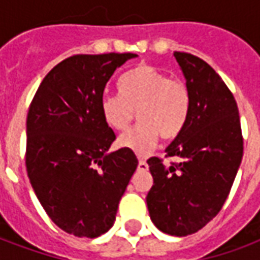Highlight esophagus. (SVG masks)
I'll list each match as a JSON object with an SVG mask.
<instances>
[{"label": "esophagus", "instance_id": "esophagus-1", "mask_svg": "<svg viewBox=\"0 0 260 260\" xmlns=\"http://www.w3.org/2000/svg\"><path fill=\"white\" fill-rule=\"evenodd\" d=\"M149 169V166H147L146 161H143V160H139V164H138V170L139 171H147Z\"/></svg>", "mask_w": 260, "mask_h": 260}]
</instances>
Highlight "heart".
Instances as JSON below:
<instances>
[{"label": "heart", "instance_id": "obj_1", "mask_svg": "<svg viewBox=\"0 0 260 260\" xmlns=\"http://www.w3.org/2000/svg\"><path fill=\"white\" fill-rule=\"evenodd\" d=\"M119 96L104 94L100 111L114 131H125L136 111L139 124L119 136L117 145L138 156L152 150L157 136L169 141L178 135L189 113V90L180 79L150 65H139L125 74L118 83Z\"/></svg>", "mask_w": 260, "mask_h": 260}]
</instances>
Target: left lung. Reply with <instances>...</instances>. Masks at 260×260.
I'll return each instance as SVG.
<instances>
[{
    "mask_svg": "<svg viewBox=\"0 0 260 260\" xmlns=\"http://www.w3.org/2000/svg\"><path fill=\"white\" fill-rule=\"evenodd\" d=\"M189 90L188 118L166 149V166L147 160L153 186L146 196L150 218L175 237L193 234L221 210L244 153L240 114L233 93L210 65L196 55L175 51Z\"/></svg>",
    "mask_w": 260,
    "mask_h": 260,
    "instance_id": "left-lung-1",
    "label": "left lung"
}]
</instances>
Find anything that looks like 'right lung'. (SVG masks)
Segmentation results:
<instances>
[{
    "mask_svg": "<svg viewBox=\"0 0 260 260\" xmlns=\"http://www.w3.org/2000/svg\"><path fill=\"white\" fill-rule=\"evenodd\" d=\"M132 53L78 54L43 79L26 119V170L48 217L68 234L96 238L113 227L121 196L138 167L126 149L107 153L114 131L100 99Z\"/></svg>",
    "mask_w": 260,
    "mask_h": 260,
    "instance_id": "right-lung-1",
    "label": "right lung"
}]
</instances>
